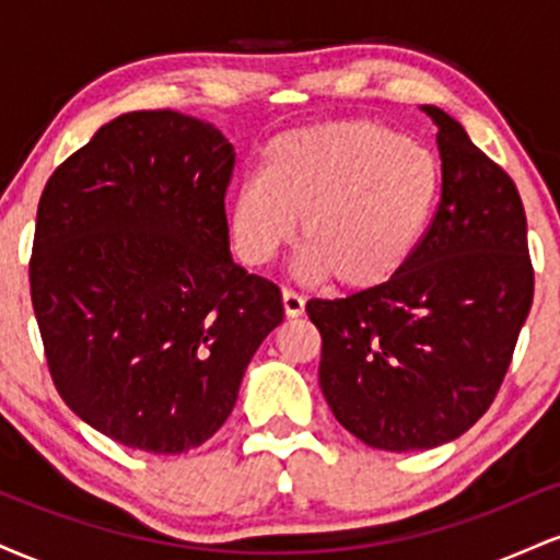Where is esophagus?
I'll list each match as a JSON object with an SVG mask.
<instances>
[{
    "label": "esophagus",
    "mask_w": 560,
    "mask_h": 560,
    "mask_svg": "<svg viewBox=\"0 0 560 560\" xmlns=\"http://www.w3.org/2000/svg\"><path fill=\"white\" fill-rule=\"evenodd\" d=\"M281 302H284L287 318H300L305 313V300L294 289H281Z\"/></svg>",
    "instance_id": "1"
}]
</instances>
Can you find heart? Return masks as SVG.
<instances>
[{
	"instance_id": "obj_1",
	"label": "heart",
	"mask_w": 560,
	"mask_h": 560,
	"mask_svg": "<svg viewBox=\"0 0 560 560\" xmlns=\"http://www.w3.org/2000/svg\"><path fill=\"white\" fill-rule=\"evenodd\" d=\"M440 163L378 124L347 120L279 133L262 173L229 195L226 231L244 266L260 268L294 236L307 279L376 289L419 253L440 202Z\"/></svg>"
}]
</instances>
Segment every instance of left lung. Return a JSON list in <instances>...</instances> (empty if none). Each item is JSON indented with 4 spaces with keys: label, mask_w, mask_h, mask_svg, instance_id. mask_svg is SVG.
Segmentation results:
<instances>
[{
    "label": "left lung",
    "mask_w": 560,
    "mask_h": 560,
    "mask_svg": "<svg viewBox=\"0 0 560 560\" xmlns=\"http://www.w3.org/2000/svg\"><path fill=\"white\" fill-rule=\"evenodd\" d=\"M421 110L436 126L442 197L419 253L387 284L305 307L331 413L392 453L445 445L485 416L535 294L516 184L458 120Z\"/></svg>",
    "instance_id": "left-lung-1"
}]
</instances>
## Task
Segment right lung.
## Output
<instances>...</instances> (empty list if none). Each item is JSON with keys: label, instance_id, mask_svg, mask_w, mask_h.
I'll use <instances>...</instances> for the list:
<instances>
[{"label": "right lung", "instance_id": "obj_1", "mask_svg": "<svg viewBox=\"0 0 560 560\" xmlns=\"http://www.w3.org/2000/svg\"><path fill=\"white\" fill-rule=\"evenodd\" d=\"M234 147L173 110L110 120L38 199L31 300L66 405L110 440L182 455L234 410L284 320L279 287L236 266Z\"/></svg>", "mask_w": 560, "mask_h": 560}]
</instances>
